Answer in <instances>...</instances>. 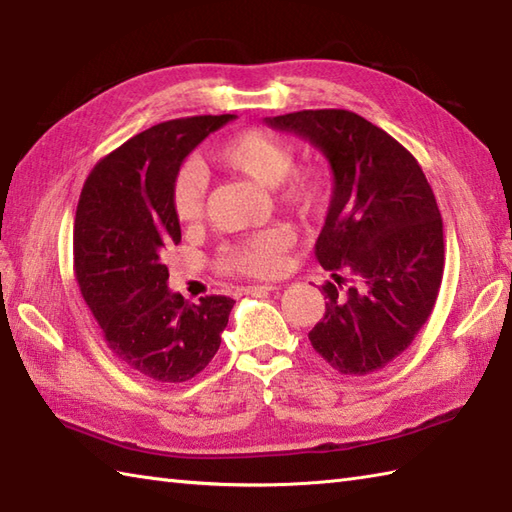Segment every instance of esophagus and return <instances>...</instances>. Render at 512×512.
Listing matches in <instances>:
<instances>
[{"label": "esophagus", "mask_w": 512, "mask_h": 512, "mask_svg": "<svg viewBox=\"0 0 512 512\" xmlns=\"http://www.w3.org/2000/svg\"><path fill=\"white\" fill-rule=\"evenodd\" d=\"M275 290H277V286H270V284H266V286H246L244 288L246 295H266V292H275Z\"/></svg>", "instance_id": "1"}]
</instances>
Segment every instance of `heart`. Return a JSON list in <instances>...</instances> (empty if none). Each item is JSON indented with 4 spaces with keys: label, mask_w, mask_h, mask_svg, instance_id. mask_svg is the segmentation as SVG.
I'll return each mask as SVG.
<instances>
[{
    "label": "heart",
    "mask_w": 512,
    "mask_h": 512,
    "mask_svg": "<svg viewBox=\"0 0 512 512\" xmlns=\"http://www.w3.org/2000/svg\"><path fill=\"white\" fill-rule=\"evenodd\" d=\"M215 165L273 187L277 202L299 220L312 222L328 209L330 178L317 165H292L295 151L288 140L266 129H242L211 151ZM206 204V176L198 165H182L171 178V209L184 224L198 222ZM290 237L270 228L226 246L220 255L224 273L248 277H273L284 264Z\"/></svg>",
    "instance_id": "b5f03b06"
}]
</instances>
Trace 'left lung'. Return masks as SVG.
Wrapping results in <instances>:
<instances>
[{"mask_svg": "<svg viewBox=\"0 0 512 512\" xmlns=\"http://www.w3.org/2000/svg\"><path fill=\"white\" fill-rule=\"evenodd\" d=\"M266 123L310 140L334 176L314 246L334 281L321 286L325 314L308 339L336 372H378L407 350L436 306L444 273L436 195L418 160L354 112L303 110Z\"/></svg>", "mask_w": 512, "mask_h": 512, "instance_id": "left-lung-1", "label": "left lung"}]
</instances>
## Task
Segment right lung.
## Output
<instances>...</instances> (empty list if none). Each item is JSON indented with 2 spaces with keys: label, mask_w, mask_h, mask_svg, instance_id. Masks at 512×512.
Segmentation results:
<instances>
[{
  "label": "right lung",
  "mask_w": 512,
  "mask_h": 512,
  "mask_svg": "<svg viewBox=\"0 0 512 512\" xmlns=\"http://www.w3.org/2000/svg\"><path fill=\"white\" fill-rule=\"evenodd\" d=\"M235 114L176 118L107 154L83 184L74 220V273L107 347L158 383H184L220 350L233 299L184 301L167 286L165 253L180 242L171 178Z\"/></svg>",
  "instance_id": "right-lung-1"
}]
</instances>
